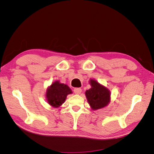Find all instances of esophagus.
I'll use <instances>...</instances> for the list:
<instances>
[{"label":"esophagus","mask_w":154,"mask_h":154,"mask_svg":"<svg viewBox=\"0 0 154 154\" xmlns=\"http://www.w3.org/2000/svg\"><path fill=\"white\" fill-rule=\"evenodd\" d=\"M74 92L76 94H80L82 92V88H74Z\"/></svg>","instance_id":"esophagus-1"}]
</instances>
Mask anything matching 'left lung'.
<instances>
[{"label": "left lung", "mask_w": 154, "mask_h": 154, "mask_svg": "<svg viewBox=\"0 0 154 154\" xmlns=\"http://www.w3.org/2000/svg\"><path fill=\"white\" fill-rule=\"evenodd\" d=\"M91 88L86 91L85 96L92 110L106 106L110 100V93L108 88L100 85L96 80H91Z\"/></svg>", "instance_id": "8db88e82"}]
</instances>
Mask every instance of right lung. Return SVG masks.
I'll return each instance as SVG.
<instances>
[{"instance_id": "obj_1", "label": "right lung", "mask_w": 154, "mask_h": 154, "mask_svg": "<svg viewBox=\"0 0 154 154\" xmlns=\"http://www.w3.org/2000/svg\"><path fill=\"white\" fill-rule=\"evenodd\" d=\"M71 93V89L67 85L56 81L47 89L46 97L49 105L58 108L64 103L67 96Z\"/></svg>"}]
</instances>
